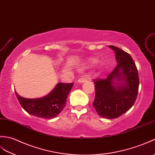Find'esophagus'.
Listing matches in <instances>:
<instances>
[{
  "instance_id": "1",
  "label": "esophagus",
  "mask_w": 155,
  "mask_h": 155,
  "mask_svg": "<svg viewBox=\"0 0 155 155\" xmlns=\"http://www.w3.org/2000/svg\"><path fill=\"white\" fill-rule=\"evenodd\" d=\"M86 81H87V79L84 77H81L78 80V82H79V83H82V82H84Z\"/></svg>"
}]
</instances>
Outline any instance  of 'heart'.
<instances>
[{
  "label": "heart",
  "instance_id": "1",
  "mask_svg": "<svg viewBox=\"0 0 155 155\" xmlns=\"http://www.w3.org/2000/svg\"><path fill=\"white\" fill-rule=\"evenodd\" d=\"M92 63H94V61H92Z\"/></svg>",
  "mask_w": 155,
  "mask_h": 155
}]
</instances>
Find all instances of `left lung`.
<instances>
[{
  "mask_svg": "<svg viewBox=\"0 0 155 155\" xmlns=\"http://www.w3.org/2000/svg\"><path fill=\"white\" fill-rule=\"evenodd\" d=\"M108 47L114 51L117 64L106 78L93 81L96 91L93 106L100 116L114 119L134 106L138 94L139 78L131 55L116 46Z\"/></svg>",
  "mask_w": 155,
  "mask_h": 155,
  "instance_id": "left-lung-1",
  "label": "left lung"
}]
</instances>
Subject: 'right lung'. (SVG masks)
Returning a JSON list of instances; mask_svg holds the SVG:
<instances>
[{"label": "right lung", "instance_id": "1", "mask_svg": "<svg viewBox=\"0 0 155 155\" xmlns=\"http://www.w3.org/2000/svg\"><path fill=\"white\" fill-rule=\"evenodd\" d=\"M72 83L57 84L52 91L40 98H26L15 94L21 107L28 114L41 118L51 119L59 115L65 106Z\"/></svg>", "mask_w": 155, "mask_h": 155}]
</instances>
